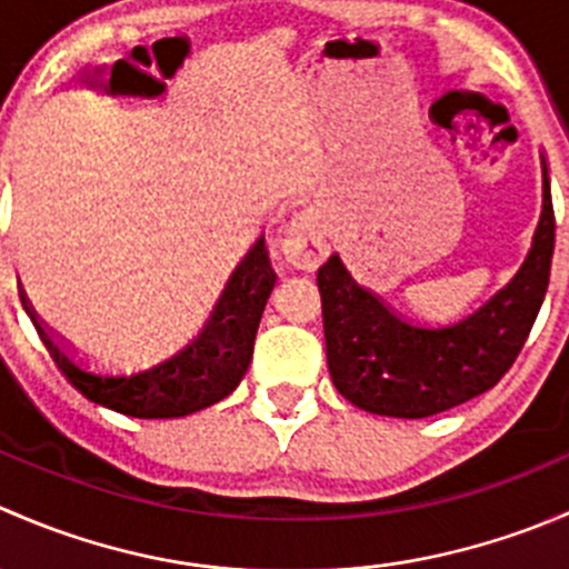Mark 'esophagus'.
Instances as JSON below:
<instances>
[{
    "mask_svg": "<svg viewBox=\"0 0 569 569\" xmlns=\"http://www.w3.org/2000/svg\"><path fill=\"white\" fill-rule=\"evenodd\" d=\"M283 252L297 269H317L330 256V242H327L325 220L319 211L306 209L297 214L283 239Z\"/></svg>",
    "mask_w": 569,
    "mask_h": 569,
    "instance_id": "obj_1",
    "label": "esophagus"
}]
</instances>
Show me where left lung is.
I'll return each mask as SVG.
<instances>
[{"mask_svg":"<svg viewBox=\"0 0 569 569\" xmlns=\"http://www.w3.org/2000/svg\"><path fill=\"white\" fill-rule=\"evenodd\" d=\"M556 220L542 159V211L515 278L481 308L440 327L412 325L358 283L338 256L319 269L327 366L366 412L427 418L490 391L529 338L550 283Z\"/></svg>","mask_w":569,"mask_h":569,"instance_id":"1","label":"left lung"}]
</instances>
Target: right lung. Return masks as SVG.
<instances>
[{"label": "right lung", "instance_id": "add662e5", "mask_svg": "<svg viewBox=\"0 0 569 569\" xmlns=\"http://www.w3.org/2000/svg\"><path fill=\"white\" fill-rule=\"evenodd\" d=\"M272 263H269L263 237L252 244L244 261L228 280L217 300L211 319L203 330L170 358L137 371H96L79 363L46 332L32 308L21 297L27 317L36 325L40 341L49 349L57 369L79 393L96 405L134 418H181L203 407L217 405L237 391L248 371L263 308L274 289Z\"/></svg>", "mask_w": 569, "mask_h": 569}]
</instances>
